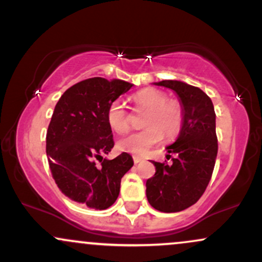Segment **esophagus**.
Listing matches in <instances>:
<instances>
[{
  "instance_id": "34e87169",
  "label": "esophagus",
  "mask_w": 262,
  "mask_h": 262,
  "mask_svg": "<svg viewBox=\"0 0 262 262\" xmlns=\"http://www.w3.org/2000/svg\"><path fill=\"white\" fill-rule=\"evenodd\" d=\"M143 159L142 157H139V156H134V162L135 164H140V162H142Z\"/></svg>"
}]
</instances>
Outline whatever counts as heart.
Masks as SVG:
<instances>
[{
  "mask_svg": "<svg viewBox=\"0 0 262 262\" xmlns=\"http://www.w3.org/2000/svg\"><path fill=\"white\" fill-rule=\"evenodd\" d=\"M137 111H145L141 131L122 137L117 148L122 152L145 155L162 136L170 140L176 137L184 126V106L177 100L167 98L161 90L145 89L132 96ZM107 123L112 131L125 134L130 130V116L120 101H114L107 110Z\"/></svg>",
  "mask_w": 262,
  "mask_h": 262,
  "instance_id": "heart-1",
  "label": "heart"
}]
</instances>
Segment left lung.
Wrapping results in <instances>:
<instances>
[{
	"instance_id": "left-lung-1",
	"label": "left lung",
	"mask_w": 262,
	"mask_h": 262,
	"mask_svg": "<svg viewBox=\"0 0 262 262\" xmlns=\"http://www.w3.org/2000/svg\"><path fill=\"white\" fill-rule=\"evenodd\" d=\"M156 85L173 90L184 106V126L167 146L170 164L155 162L156 172L146 181V196L154 209L179 212L196 204L209 185L217 156L215 110L211 98L199 87L166 80Z\"/></svg>"
}]
</instances>
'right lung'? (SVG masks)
<instances>
[{
    "label": "right lung",
    "mask_w": 262,
    "mask_h": 262,
    "mask_svg": "<svg viewBox=\"0 0 262 262\" xmlns=\"http://www.w3.org/2000/svg\"><path fill=\"white\" fill-rule=\"evenodd\" d=\"M131 87L121 80L87 78L66 90L56 105L46 135L50 170L61 192L77 204L107 209L134 166L127 152L114 160L102 157L115 145L107 110Z\"/></svg>",
    "instance_id": "obj_1"
}]
</instances>
